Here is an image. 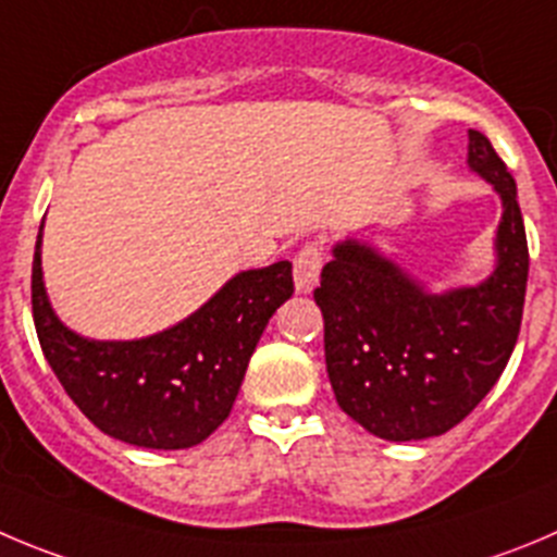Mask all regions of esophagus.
<instances>
[{"label": "esophagus", "instance_id": "34e87169", "mask_svg": "<svg viewBox=\"0 0 557 557\" xmlns=\"http://www.w3.org/2000/svg\"><path fill=\"white\" fill-rule=\"evenodd\" d=\"M321 261H324V249L321 244H305L294 255V285L299 294H310L319 285Z\"/></svg>", "mask_w": 557, "mask_h": 557}]
</instances>
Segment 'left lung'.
Returning <instances> with one entry per match:
<instances>
[{"mask_svg":"<svg viewBox=\"0 0 557 557\" xmlns=\"http://www.w3.org/2000/svg\"><path fill=\"white\" fill-rule=\"evenodd\" d=\"M467 168L500 197L492 272L431 288L362 236L332 247L315 305L326 373L341 409L389 443L454 429L495 387L517 346L528 285V238L517 184L481 132H467Z\"/></svg>","mask_w":557,"mask_h":557,"instance_id":"left-lung-1","label":"left lung"}]
</instances>
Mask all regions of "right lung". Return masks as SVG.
Returning <instances> with one entry per match:
<instances>
[{"mask_svg":"<svg viewBox=\"0 0 557 557\" xmlns=\"http://www.w3.org/2000/svg\"><path fill=\"white\" fill-rule=\"evenodd\" d=\"M44 225L33 315L51 371L96 429L153 450L200 445L231 414L269 319L294 294L290 263L238 272L195 313L134 341H96L62 324L44 283Z\"/></svg>","mask_w":557,"mask_h":557,"instance_id":"right-lung-1","label":"right lung"}]
</instances>
